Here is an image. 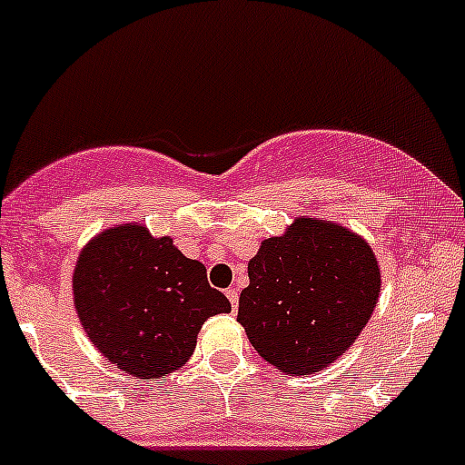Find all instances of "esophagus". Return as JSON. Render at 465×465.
I'll list each match as a JSON object with an SVG mask.
<instances>
[{"instance_id":"1","label":"esophagus","mask_w":465,"mask_h":465,"mask_svg":"<svg viewBox=\"0 0 465 465\" xmlns=\"http://www.w3.org/2000/svg\"><path fill=\"white\" fill-rule=\"evenodd\" d=\"M224 293H227L229 302H232L233 311H236V309H238V298H241V293H238V289H236V287H229L227 291H224Z\"/></svg>"}]
</instances>
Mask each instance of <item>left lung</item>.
Listing matches in <instances>:
<instances>
[{"label": "left lung", "instance_id": "left-lung-1", "mask_svg": "<svg viewBox=\"0 0 465 465\" xmlns=\"http://www.w3.org/2000/svg\"><path fill=\"white\" fill-rule=\"evenodd\" d=\"M238 322L280 373L311 375L349 351L371 320L381 275L371 244L338 223L295 218L249 260Z\"/></svg>", "mask_w": 465, "mask_h": 465}]
</instances>
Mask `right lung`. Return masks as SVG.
<instances>
[{"label":"right lung","mask_w":465,"mask_h":465,"mask_svg":"<svg viewBox=\"0 0 465 465\" xmlns=\"http://www.w3.org/2000/svg\"><path fill=\"white\" fill-rule=\"evenodd\" d=\"M73 293L96 351L139 380L183 369L205 320L232 311L221 291L209 287L205 264L141 223L116 224L85 244Z\"/></svg>","instance_id":"right-lung-1"}]
</instances>
